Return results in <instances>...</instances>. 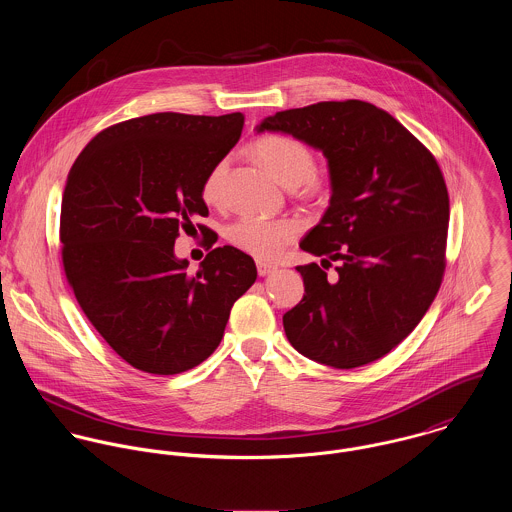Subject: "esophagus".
Segmentation results:
<instances>
[{"mask_svg":"<svg viewBox=\"0 0 512 512\" xmlns=\"http://www.w3.org/2000/svg\"><path fill=\"white\" fill-rule=\"evenodd\" d=\"M256 268H258V274H260V276H268V274L274 272V266L268 264V262H258Z\"/></svg>","mask_w":512,"mask_h":512,"instance_id":"obj_1","label":"esophagus"}]
</instances>
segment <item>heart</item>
<instances>
[{"label":"heart","mask_w":512,"mask_h":512,"mask_svg":"<svg viewBox=\"0 0 512 512\" xmlns=\"http://www.w3.org/2000/svg\"><path fill=\"white\" fill-rule=\"evenodd\" d=\"M256 161L284 187L293 189L303 183H313L315 159L309 147L288 136H264L252 146ZM226 161L217 163L203 183L205 201L213 203L220 195V183ZM301 232V224L293 219H260L242 217L228 226V240L262 260L278 258Z\"/></svg>","instance_id":"obj_1"}]
</instances>
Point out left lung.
<instances>
[{
  "mask_svg": "<svg viewBox=\"0 0 512 512\" xmlns=\"http://www.w3.org/2000/svg\"><path fill=\"white\" fill-rule=\"evenodd\" d=\"M256 132L319 149L331 199L299 248L303 299L284 315L293 349L335 368L368 365L402 343L438 295L449 197L436 157L388 112L363 100L276 112ZM337 261L338 278L325 269Z\"/></svg>",
  "mask_w": 512,
  "mask_h": 512,
  "instance_id": "obj_1",
  "label": "left lung"
}]
</instances>
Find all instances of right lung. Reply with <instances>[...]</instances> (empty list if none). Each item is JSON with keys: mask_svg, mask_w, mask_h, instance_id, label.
Segmentation results:
<instances>
[{"mask_svg": "<svg viewBox=\"0 0 512 512\" xmlns=\"http://www.w3.org/2000/svg\"><path fill=\"white\" fill-rule=\"evenodd\" d=\"M240 112H159L100 132L76 157L61 205L63 266L104 341L149 374H179L213 355L254 260L215 248L189 274L179 230L207 217L203 183L236 146Z\"/></svg>", "mask_w": 512, "mask_h": 512, "instance_id": "1", "label": "right lung"}]
</instances>
